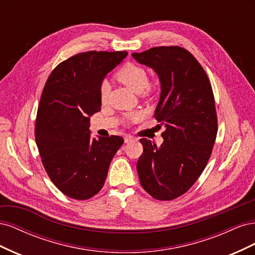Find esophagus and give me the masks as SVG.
<instances>
[{
  "label": "esophagus",
  "instance_id": "34e87169",
  "mask_svg": "<svg viewBox=\"0 0 255 255\" xmlns=\"http://www.w3.org/2000/svg\"><path fill=\"white\" fill-rule=\"evenodd\" d=\"M135 140H136V138L133 137V136H130V135H127V136L125 137V142H126V143H129V142L135 141Z\"/></svg>",
  "mask_w": 255,
  "mask_h": 255
}]
</instances>
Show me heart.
<instances>
[{"mask_svg": "<svg viewBox=\"0 0 255 255\" xmlns=\"http://www.w3.org/2000/svg\"><path fill=\"white\" fill-rule=\"evenodd\" d=\"M116 80L125 84L126 86L136 92H142L143 96H150L157 88V81L148 79V72L145 68L139 64L128 61L123 64L115 73ZM110 96V86L103 82L99 87V99L102 103H105ZM139 117L138 114L130 116V119L135 120Z\"/></svg>", "mask_w": 255, "mask_h": 255, "instance_id": "obj_1", "label": "heart"}]
</instances>
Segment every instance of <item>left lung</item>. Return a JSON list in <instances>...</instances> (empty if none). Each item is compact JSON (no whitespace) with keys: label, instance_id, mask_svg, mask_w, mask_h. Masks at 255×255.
I'll return each mask as SVG.
<instances>
[{"label":"left lung","instance_id":"left-lung-1","mask_svg":"<svg viewBox=\"0 0 255 255\" xmlns=\"http://www.w3.org/2000/svg\"><path fill=\"white\" fill-rule=\"evenodd\" d=\"M132 55L158 74L161 94L154 116L166 127L160 146L139 139L143 153L137 172L151 197L170 201L189 190L212 155L218 130L212 85L195 56L179 45Z\"/></svg>","mask_w":255,"mask_h":255}]
</instances>
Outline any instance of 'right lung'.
Segmentation results:
<instances>
[{"label": "right lung", "mask_w": 255, "mask_h": 255, "mask_svg": "<svg viewBox=\"0 0 255 255\" xmlns=\"http://www.w3.org/2000/svg\"><path fill=\"white\" fill-rule=\"evenodd\" d=\"M128 55L88 51L57 65L40 97L35 139L42 165L64 195L87 200L102 189L120 136L90 137V116L101 110L99 87L107 72Z\"/></svg>", "instance_id": "right-lung-1"}]
</instances>
